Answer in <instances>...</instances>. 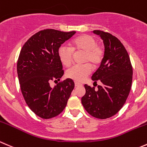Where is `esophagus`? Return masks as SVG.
I'll return each mask as SVG.
<instances>
[{"mask_svg":"<svg viewBox=\"0 0 147 147\" xmlns=\"http://www.w3.org/2000/svg\"><path fill=\"white\" fill-rule=\"evenodd\" d=\"M75 87H78V86H81V85H82L81 83H79V82H75Z\"/></svg>","mask_w":147,"mask_h":147,"instance_id":"obj_1","label":"esophagus"}]
</instances>
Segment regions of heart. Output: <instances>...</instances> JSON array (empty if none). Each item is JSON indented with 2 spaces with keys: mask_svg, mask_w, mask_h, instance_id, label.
Returning a JSON list of instances; mask_svg holds the SVG:
<instances>
[{
  "mask_svg": "<svg viewBox=\"0 0 147 147\" xmlns=\"http://www.w3.org/2000/svg\"><path fill=\"white\" fill-rule=\"evenodd\" d=\"M74 51L85 52L83 57L84 62L88 63L83 65H74L67 71V77L78 82L83 81L90 74L92 68L90 65L97 66L102 61L103 57V49L97 44L93 36L88 34L79 36L72 42L71 47L62 45L58 49V57L61 63L65 67L71 65Z\"/></svg>",
  "mask_w": 147,
  "mask_h": 147,
  "instance_id": "obj_1",
  "label": "heart"
}]
</instances>
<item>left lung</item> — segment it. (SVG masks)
Returning a JSON list of instances; mask_svg holds the SVG:
<instances>
[{"label": "left lung", "mask_w": 147, "mask_h": 147, "mask_svg": "<svg viewBox=\"0 0 147 147\" xmlns=\"http://www.w3.org/2000/svg\"><path fill=\"white\" fill-rule=\"evenodd\" d=\"M103 41L105 52L100 67L92 75L94 83L102 82L98 90L85 85V94L81 99L86 111L93 117L105 119L116 115L126 102L132 83L133 69L123 44L108 32L94 30Z\"/></svg>", "instance_id": "1"}]
</instances>
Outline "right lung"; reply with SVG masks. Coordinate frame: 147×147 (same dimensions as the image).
Wrapping results in <instances>:
<instances>
[{"label": "right lung", "instance_id": "right-lung-1", "mask_svg": "<svg viewBox=\"0 0 147 147\" xmlns=\"http://www.w3.org/2000/svg\"><path fill=\"white\" fill-rule=\"evenodd\" d=\"M75 33L42 30L28 39L20 52L17 73L21 92L30 109L42 119L62 113L74 89L75 83L69 78L54 88L49 83L59 81L64 75L58 49Z\"/></svg>", "mask_w": 147, "mask_h": 147}]
</instances>
